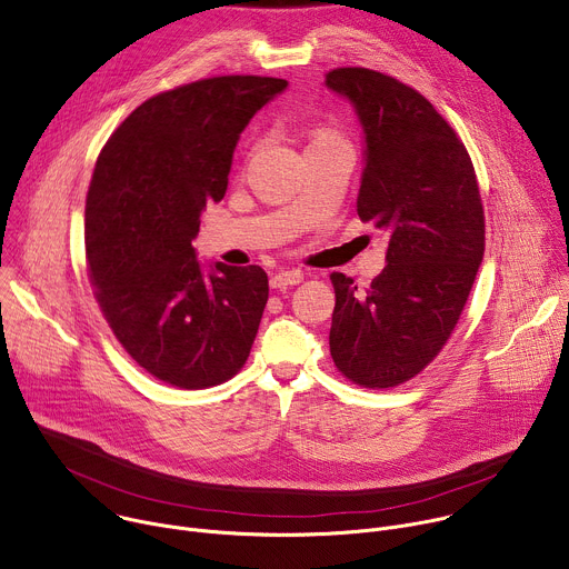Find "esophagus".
<instances>
[{
	"label": "esophagus",
	"instance_id": "obj_1",
	"mask_svg": "<svg viewBox=\"0 0 569 569\" xmlns=\"http://www.w3.org/2000/svg\"><path fill=\"white\" fill-rule=\"evenodd\" d=\"M303 281V272L301 270H279L272 279H270V286L274 290H286L290 286H299Z\"/></svg>",
	"mask_w": 569,
	"mask_h": 569
}]
</instances>
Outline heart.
Segmentation results:
<instances>
[{
    "mask_svg": "<svg viewBox=\"0 0 569 569\" xmlns=\"http://www.w3.org/2000/svg\"><path fill=\"white\" fill-rule=\"evenodd\" d=\"M333 139H340L333 130H329V128H317L315 132H312V141L310 143H321V141H333Z\"/></svg>",
    "mask_w": 569,
    "mask_h": 569,
    "instance_id": "obj_1",
    "label": "heart"
}]
</instances>
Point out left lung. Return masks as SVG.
Instances as JSON below:
<instances>
[{"label":"left lung","instance_id":"obj_1","mask_svg":"<svg viewBox=\"0 0 569 569\" xmlns=\"http://www.w3.org/2000/svg\"><path fill=\"white\" fill-rule=\"evenodd\" d=\"M327 88L365 130L358 216L389 233L369 288L331 274V356L351 382L389 389L421 373L455 331L483 257V207L466 146L423 94L365 67L329 71Z\"/></svg>","mask_w":569,"mask_h":569}]
</instances>
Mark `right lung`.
I'll return each mask as SVG.
<instances>
[{"label": "right lung", "instance_id": "obj_1", "mask_svg": "<svg viewBox=\"0 0 569 569\" xmlns=\"http://www.w3.org/2000/svg\"><path fill=\"white\" fill-rule=\"evenodd\" d=\"M288 80L213 76L143 101L110 134L86 202L94 297L128 356L180 389L236 376L268 303L259 266L204 274L191 240L227 191L233 148Z\"/></svg>", "mask_w": 569, "mask_h": 569}]
</instances>
